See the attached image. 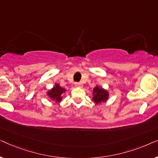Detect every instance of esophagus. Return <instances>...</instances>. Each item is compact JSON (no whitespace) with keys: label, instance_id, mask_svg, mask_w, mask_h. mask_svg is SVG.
Here are the masks:
<instances>
[{"label":"esophagus","instance_id":"34e87169","mask_svg":"<svg viewBox=\"0 0 158 158\" xmlns=\"http://www.w3.org/2000/svg\"><path fill=\"white\" fill-rule=\"evenodd\" d=\"M75 85L76 86V87L82 88L83 87V83H82L81 82H76V83H75Z\"/></svg>","mask_w":158,"mask_h":158}]
</instances>
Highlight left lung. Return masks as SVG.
I'll return each mask as SVG.
<instances>
[{"label":"left lung","mask_w":158,"mask_h":158,"mask_svg":"<svg viewBox=\"0 0 158 158\" xmlns=\"http://www.w3.org/2000/svg\"><path fill=\"white\" fill-rule=\"evenodd\" d=\"M94 98L93 101L96 103H100L101 102H103L108 99L109 97V93L107 90H105L102 88H99L97 86L94 89Z\"/></svg>","instance_id":"1"}]
</instances>
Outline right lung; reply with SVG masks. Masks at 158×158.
I'll list each match as a JSON object with an SVG mask.
<instances>
[{"label":"right lung","instance_id":"right-lung-1","mask_svg":"<svg viewBox=\"0 0 158 158\" xmlns=\"http://www.w3.org/2000/svg\"><path fill=\"white\" fill-rule=\"evenodd\" d=\"M65 91L64 88H62L59 85V84H56L55 87L52 89L47 93V95L53 99L55 100L56 102H59L62 100L61 95L63 94V92Z\"/></svg>","mask_w":158,"mask_h":158}]
</instances>
